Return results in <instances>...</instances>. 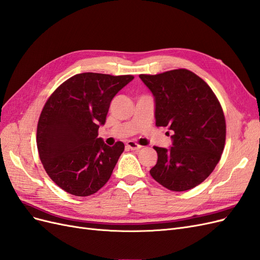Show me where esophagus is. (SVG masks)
<instances>
[{
  "instance_id": "obj_1",
  "label": "esophagus",
  "mask_w": 260,
  "mask_h": 260,
  "mask_svg": "<svg viewBox=\"0 0 260 260\" xmlns=\"http://www.w3.org/2000/svg\"><path fill=\"white\" fill-rule=\"evenodd\" d=\"M127 146H128L129 148H131V149H140L141 147H142L141 145H139L138 143H136L135 141H128V142H127Z\"/></svg>"
}]
</instances>
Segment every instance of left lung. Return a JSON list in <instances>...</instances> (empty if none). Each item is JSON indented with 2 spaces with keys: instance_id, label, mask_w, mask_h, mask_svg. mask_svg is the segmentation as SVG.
Here are the masks:
<instances>
[{
  "instance_id": "8db88e82",
  "label": "left lung",
  "mask_w": 260,
  "mask_h": 260,
  "mask_svg": "<svg viewBox=\"0 0 260 260\" xmlns=\"http://www.w3.org/2000/svg\"><path fill=\"white\" fill-rule=\"evenodd\" d=\"M155 101L157 127L174 132L172 146H154L158 159L149 174L168 190L201 184L217 166L225 142V119L215 93L187 69L140 75Z\"/></svg>"
}]
</instances>
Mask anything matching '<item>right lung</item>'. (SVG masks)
I'll list each match as a JSON object with an SVG mask.
<instances>
[{"label":"right lung","mask_w":260,"mask_h":260,"mask_svg":"<svg viewBox=\"0 0 260 260\" xmlns=\"http://www.w3.org/2000/svg\"><path fill=\"white\" fill-rule=\"evenodd\" d=\"M133 78L78 74L46 101L37 129L39 156L46 174L67 193L92 195L111 178L124 144L108 146L98 131L112 100Z\"/></svg>","instance_id":"1"}]
</instances>
